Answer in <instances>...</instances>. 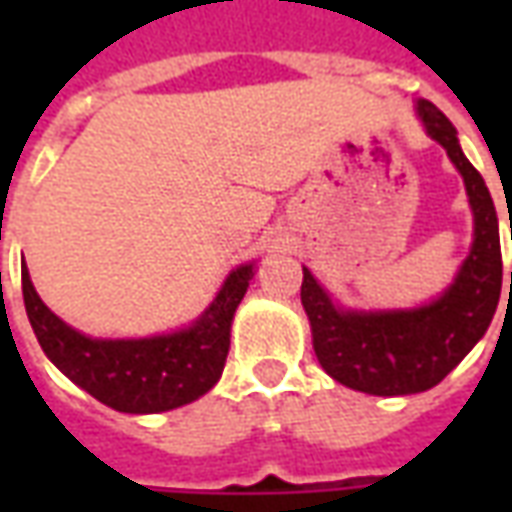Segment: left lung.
Returning <instances> with one entry per match:
<instances>
[{"label":"left lung","mask_w":512,"mask_h":512,"mask_svg":"<svg viewBox=\"0 0 512 512\" xmlns=\"http://www.w3.org/2000/svg\"><path fill=\"white\" fill-rule=\"evenodd\" d=\"M417 112L463 175L474 213L472 252L455 282L425 307L384 312L337 307L307 268L301 282L318 362L334 381L367 395H414L439 384L491 326L502 290L499 222L483 175L463 156L455 128L436 106L417 101Z\"/></svg>","instance_id":"1"}]
</instances>
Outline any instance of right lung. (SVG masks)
Instances as JSON below:
<instances>
[{"instance_id":"obj_1","label":"right lung","mask_w":512,"mask_h":512,"mask_svg":"<svg viewBox=\"0 0 512 512\" xmlns=\"http://www.w3.org/2000/svg\"><path fill=\"white\" fill-rule=\"evenodd\" d=\"M252 277V263L233 268L211 307L189 329L142 340H93L71 329L40 301L27 266L21 268V290L43 354L73 384L115 411L158 414L186 406L219 381L233 315Z\"/></svg>"}]
</instances>
